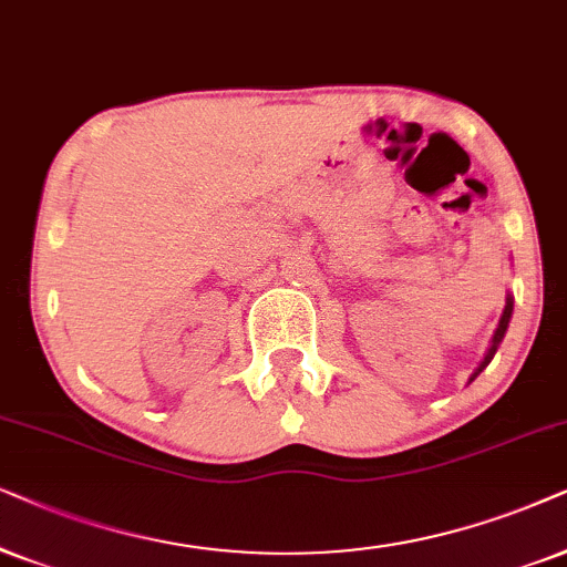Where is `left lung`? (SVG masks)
<instances>
[{"label":"left lung","instance_id":"obj_1","mask_svg":"<svg viewBox=\"0 0 567 567\" xmlns=\"http://www.w3.org/2000/svg\"><path fill=\"white\" fill-rule=\"evenodd\" d=\"M511 313H513V298L508 296L505 298V308H503V316H501V323H497V329H495V334H493V344H489V350H487V354H485V360L480 362V368L477 371L472 373V379L470 381H474L477 379V375L485 371V368L489 365V360L495 358V352H497V347H501V342H503V337H505V331H508V323H511Z\"/></svg>","mask_w":567,"mask_h":567}]
</instances>
